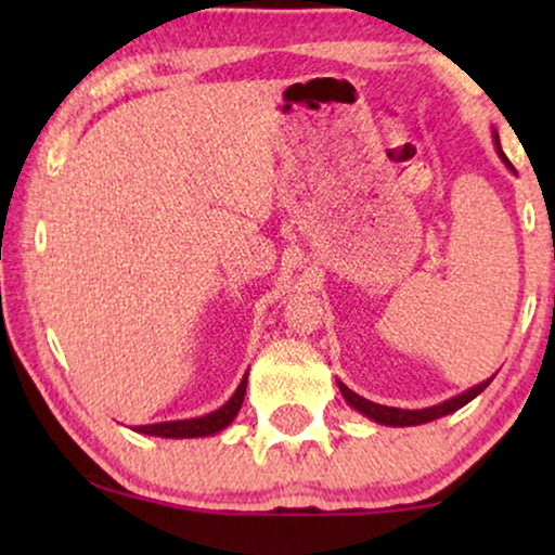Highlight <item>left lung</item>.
<instances>
[{"instance_id": "obj_1", "label": "left lung", "mask_w": 555, "mask_h": 555, "mask_svg": "<svg viewBox=\"0 0 555 555\" xmlns=\"http://www.w3.org/2000/svg\"><path fill=\"white\" fill-rule=\"evenodd\" d=\"M495 143H498L500 156H503V162L513 169V164L507 162L505 154H503V149H500L498 135H495ZM513 171H515V169H513ZM490 382H492V378H488V382L473 386V389L465 391V393H460V397H454V399H450V401H442V404L429 406V409H414V412H412V409H393V406L374 404V401L363 399V397H359V393H356V391L348 389L346 384L338 382V386H340V393H344L348 404H351L353 409H359L361 414H366L369 420H374V422H378V424H391V427H414V424H424V422L439 420V416H444V414L457 412L460 406H465L467 401H473V399L477 397V393H480Z\"/></svg>"}]
</instances>
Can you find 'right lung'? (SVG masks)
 Returning <instances> with one entry per match:
<instances>
[{"mask_svg":"<svg viewBox=\"0 0 555 555\" xmlns=\"http://www.w3.org/2000/svg\"><path fill=\"white\" fill-rule=\"evenodd\" d=\"M247 389V376L242 378L237 391L232 393V399L227 401L222 409L211 412L207 416H199V420H181V422H162V424H149V427H135L141 435H154V437H169V439H184V437H207L215 435V431L224 429L234 416H237L242 399H245Z\"/></svg>","mask_w":555,"mask_h":555,"instance_id":"obj_1","label":"right lung"}]
</instances>
